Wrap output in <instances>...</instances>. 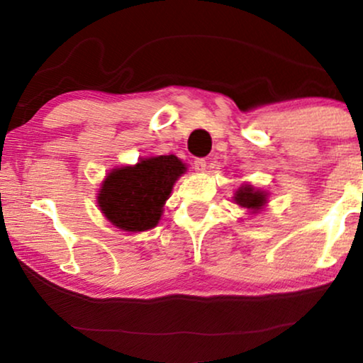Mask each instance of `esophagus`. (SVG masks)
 <instances>
[{
    "instance_id": "esophagus-1",
    "label": "esophagus",
    "mask_w": 363,
    "mask_h": 363,
    "mask_svg": "<svg viewBox=\"0 0 363 363\" xmlns=\"http://www.w3.org/2000/svg\"><path fill=\"white\" fill-rule=\"evenodd\" d=\"M193 168H195V172H198V173L205 172L206 170V160H205V158H196L195 163H193Z\"/></svg>"
}]
</instances>
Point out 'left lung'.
Wrapping results in <instances>:
<instances>
[{"mask_svg": "<svg viewBox=\"0 0 363 363\" xmlns=\"http://www.w3.org/2000/svg\"><path fill=\"white\" fill-rule=\"evenodd\" d=\"M233 198H235L236 205L246 208V210H252V213L259 211L267 203V193L257 190L250 183H242Z\"/></svg>", "mask_w": 363, "mask_h": 363, "instance_id": "1", "label": "left lung"}]
</instances>
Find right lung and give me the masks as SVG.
Here are the masks:
<instances>
[{
    "mask_svg": "<svg viewBox=\"0 0 363 363\" xmlns=\"http://www.w3.org/2000/svg\"><path fill=\"white\" fill-rule=\"evenodd\" d=\"M185 172V163L175 155L148 157L137 165L116 168L99 188L97 205L118 230H152L160 221L173 185Z\"/></svg>",
    "mask_w": 363,
    "mask_h": 363,
    "instance_id": "right-lung-1",
    "label": "right lung"
}]
</instances>
